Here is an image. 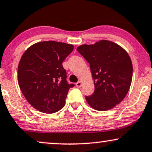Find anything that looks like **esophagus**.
I'll return each instance as SVG.
<instances>
[{"instance_id": "obj_1", "label": "esophagus", "mask_w": 152, "mask_h": 152, "mask_svg": "<svg viewBox=\"0 0 152 152\" xmlns=\"http://www.w3.org/2000/svg\"><path fill=\"white\" fill-rule=\"evenodd\" d=\"M76 86H77L78 88H81V86H82V81H78L77 83H76Z\"/></svg>"}]
</instances>
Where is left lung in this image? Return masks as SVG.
<instances>
[{
  "label": "left lung",
  "instance_id": "left-lung-1",
  "mask_svg": "<svg viewBox=\"0 0 152 152\" xmlns=\"http://www.w3.org/2000/svg\"><path fill=\"white\" fill-rule=\"evenodd\" d=\"M77 51L90 64L94 80V93L86 96L88 104L100 111L113 108L125 98L131 86L133 67L128 53L105 39L80 45Z\"/></svg>",
  "mask_w": 152,
  "mask_h": 152
}]
</instances>
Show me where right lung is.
Instances as JSON below:
<instances>
[{
    "label": "right lung",
    "instance_id": "add662e5",
    "mask_svg": "<svg viewBox=\"0 0 152 152\" xmlns=\"http://www.w3.org/2000/svg\"><path fill=\"white\" fill-rule=\"evenodd\" d=\"M74 45L56 41L35 43L27 49L20 60L18 82L20 91L34 108L54 113L65 105L70 88L62 62Z\"/></svg>",
    "mask_w": 152,
    "mask_h": 152
}]
</instances>
